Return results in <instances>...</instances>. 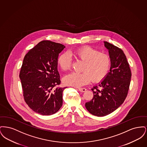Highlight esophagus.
Listing matches in <instances>:
<instances>
[{"instance_id":"1","label":"esophagus","mask_w":147,"mask_h":147,"mask_svg":"<svg viewBox=\"0 0 147 147\" xmlns=\"http://www.w3.org/2000/svg\"><path fill=\"white\" fill-rule=\"evenodd\" d=\"M78 90H79V91H80V92H85L86 90V89H85V88H79Z\"/></svg>"}]
</instances>
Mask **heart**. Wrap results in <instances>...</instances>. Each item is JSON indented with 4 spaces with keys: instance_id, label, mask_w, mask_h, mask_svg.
Listing matches in <instances>:
<instances>
[{
    "instance_id": "1",
    "label": "heart",
    "mask_w": 147,
    "mask_h": 147,
    "mask_svg": "<svg viewBox=\"0 0 147 147\" xmlns=\"http://www.w3.org/2000/svg\"><path fill=\"white\" fill-rule=\"evenodd\" d=\"M77 59L84 63L82 73L71 72L65 76L64 84L75 87H81L92 80L98 83L103 80L109 73L111 60L110 57L105 53L90 46H84L70 52ZM58 66L63 70L70 69L72 60L68 52H64L57 58Z\"/></svg>"
}]
</instances>
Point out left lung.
I'll return each mask as SVG.
<instances>
[{
  "label": "left lung",
  "mask_w": 147,
  "mask_h": 147,
  "mask_svg": "<svg viewBox=\"0 0 147 147\" xmlns=\"http://www.w3.org/2000/svg\"><path fill=\"white\" fill-rule=\"evenodd\" d=\"M111 64L110 72L98 85L91 89L93 98L85 103L87 110L98 117L105 116L123 104L126 99L131 78V71L123 51L104 41Z\"/></svg>",
  "instance_id": "8db88e82"
}]
</instances>
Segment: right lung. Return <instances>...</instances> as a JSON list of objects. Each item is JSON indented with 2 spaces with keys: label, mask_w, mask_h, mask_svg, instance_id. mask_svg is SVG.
I'll list each match as a JSON object with an SVG mask.
<instances>
[{
  "label": "right lung",
  "mask_w": 147,
  "mask_h": 147,
  "mask_svg": "<svg viewBox=\"0 0 147 147\" xmlns=\"http://www.w3.org/2000/svg\"><path fill=\"white\" fill-rule=\"evenodd\" d=\"M65 46L44 40L39 42L25 55L19 77L26 103L35 112L51 115L63 104L62 92L57 69V58Z\"/></svg>",
  "instance_id": "add662e5"
}]
</instances>
